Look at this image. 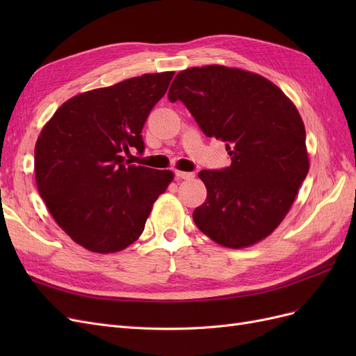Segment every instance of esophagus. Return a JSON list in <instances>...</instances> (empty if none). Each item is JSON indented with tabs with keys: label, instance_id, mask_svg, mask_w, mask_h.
I'll return each instance as SVG.
<instances>
[{
	"label": "esophagus",
	"instance_id": "obj_1",
	"mask_svg": "<svg viewBox=\"0 0 356 356\" xmlns=\"http://www.w3.org/2000/svg\"><path fill=\"white\" fill-rule=\"evenodd\" d=\"M175 175L177 178H181V179L195 178V174H193V172H184V170H175Z\"/></svg>",
	"mask_w": 356,
	"mask_h": 356
}]
</instances>
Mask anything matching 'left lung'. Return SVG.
I'll list each match as a JSON object with an SVG mask.
<instances>
[{"mask_svg": "<svg viewBox=\"0 0 356 356\" xmlns=\"http://www.w3.org/2000/svg\"><path fill=\"white\" fill-rule=\"evenodd\" d=\"M168 96L184 102L232 157L229 168L199 172L208 191L193 212L199 230L233 250L266 239L309 172L306 129L293 101L263 75L222 65L181 71Z\"/></svg>", "mask_w": 356, "mask_h": 356, "instance_id": "1", "label": "left lung"}]
</instances>
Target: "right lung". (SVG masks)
<instances>
[{
  "instance_id": "1",
  "label": "right lung",
  "mask_w": 356,
  "mask_h": 356,
  "mask_svg": "<svg viewBox=\"0 0 356 356\" xmlns=\"http://www.w3.org/2000/svg\"><path fill=\"white\" fill-rule=\"evenodd\" d=\"M174 71L144 74L63 102L35 144V182L51 217L70 238L98 254H113L143 234L172 170L129 165L123 154L144 152L143 127L163 98Z\"/></svg>"
}]
</instances>
